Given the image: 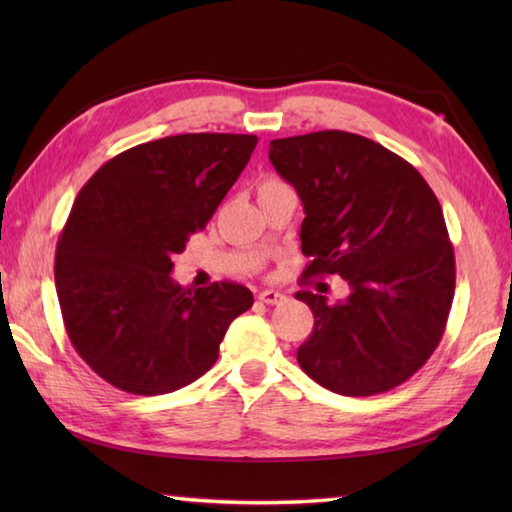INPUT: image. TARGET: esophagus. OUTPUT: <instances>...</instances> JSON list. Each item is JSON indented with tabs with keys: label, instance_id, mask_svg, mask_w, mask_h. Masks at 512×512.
Returning <instances> with one entry per match:
<instances>
[{
	"label": "esophagus",
	"instance_id": "34e87169",
	"mask_svg": "<svg viewBox=\"0 0 512 512\" xmlns=\"http://www.w3.org/2000/svg\"><path fill=\"white\" fill-rule=\"evenodd\" d=\"M259 301L268 303V306H275V303L286 301V295H284V292H279V290H262V292H259Z\"/></svg>",
	"mask_w": 512,
	"mask_h": 512
}]
</instances>
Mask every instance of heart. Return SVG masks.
Wrapping results in <instances>:
<instances>
[{"label": "heart", "instance_id": "obj_1", "mask_svg": "<svg viewBox=\"0 0 512 512\" xmlns=\"http://www.w3.org/2000/svg\"><path fill=\"white\" fill-rule=\"evenodd\" d=\"M277 184H284V182L277 180V178H266L262 184H259V191H262V189H268V187H277Z\"/></svg>", "mask_w": 512, "mask_h": 512}]
</instances>
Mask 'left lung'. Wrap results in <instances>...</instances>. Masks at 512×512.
<instances>
[{
  "mask_svg": "<svg viewBox=\"0 0 512 512\" xmlns=\"http://www.w3.org/2000/svg\"><path fill=\"white\" fill-rule=\"evenodd\" d=\"M268 158L303 204V277L341 275L350 297L299 290L314 328L303 372L341 396H374L429 361L449 319L455 257L442 206L416 167L365 136L270 140Z\"/></svg>",
  "mask_w": 512,
  "mask_h": 512,
  "instance_id": "obj_1",
  "label": "left lung"
}]
</instances>
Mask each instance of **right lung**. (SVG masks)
<instances>
[{
  "label": "right lung",
  "instance_id": "obj_1",
  "mask_svg": "<svg viewBox=\"0 0 512 512\" xmlns=\"http://www.w3.org/2000/svg\"><path fill=\"white\" fill-rule=\"evenodd\" d=\"M257 145L253 134H180L136 145L76 195L54 259L74 350L107 383L169 394L209 372L246 286L184 288L173 255L202 231Z\"/></svg>",
  "mask_w": 512,
  "mask_h": 512
}]
</instances>
